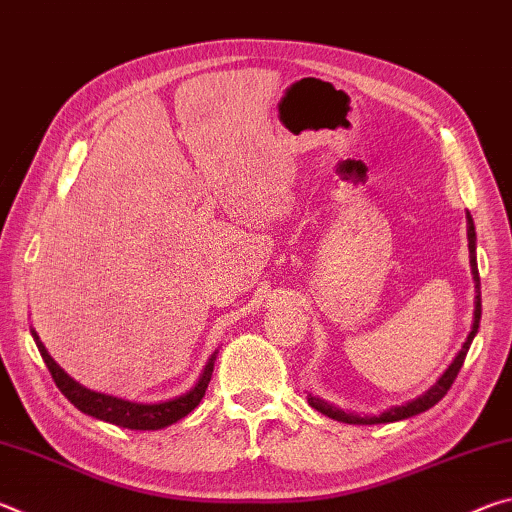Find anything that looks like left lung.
I'll use <instances>...</instances> for the list:
<instances>
[{
  "label": "left lung",
  "instance_id": "left-lung-1",
  "mask_svg": "<svg viewBox=\"0 0 512 512\" xmlns=\"http://www.w3.org/2000/svg\"><path fill=\"white\" fill-rule=\"evenodd\" d=\"M467 246H470V266H472V275H474V289H476V300H474V323H472V332L467 336V341L463 343L461 352L456 354V359L452 361V366L445 370V375L440 377L436 384H433L427 393H422L420 397H415V400L406 402L402 406H393V409L384 411L381 415H354V413H345L343 409H336L334 404H329L325 400H320V397H311L309 395V404L314 406L316 411H320L327 418L332 420H339V422H348V424H384V422H397V420H406V418H413V415L429 411L433 404H438L443 397L447 395L449 388H452L454 379L458 372L463 368V361L467 357V350H470L472 339L479 332V320H481V277H479V268H476V232H474V221H472V214L467 212Z\"/></svg>",
  "mask_w": 512,
  "mask_h": 512
}]
</instances>
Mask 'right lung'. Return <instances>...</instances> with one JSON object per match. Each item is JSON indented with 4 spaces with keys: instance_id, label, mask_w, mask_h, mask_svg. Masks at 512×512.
I'll return each mask as SVG.
<instances>
[{
    "instance_id": "obj_1",
    "label": "right lung",
    "mask_w": 512,
    "mask_h": 512,
    "mask_svg": "<svg viewBox=\"0 0 512 512\" xmlns=\"http://www.w3.org/2000/svg\"><path fill=\"white\" fill-rule=\"evenodd\" d=\"M33 341H36L38 350L45 359L47 368L54 377L56 386L60 388L69 402H72L76 409L92 415V418L117 424V427L124 429H140V431H155V429H164L169 424L183 420L185 415L192 413L198 404H201L203 395L207 391V384L212 379V370H214V359L216 352L212 354V359L207 361V366L203 370L201 379L196 381L194 388H189L187 393L173 397L169 402H158V404H140V402H128L121 400V397H112L106 393H97L90 391V388L81 386L79 381H74L67 372L58 366V363L51 359V354L47 352L45 345L38 339L36 329H31Z\"/></svg>"
}]
</instances>
